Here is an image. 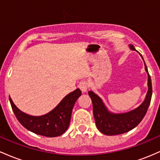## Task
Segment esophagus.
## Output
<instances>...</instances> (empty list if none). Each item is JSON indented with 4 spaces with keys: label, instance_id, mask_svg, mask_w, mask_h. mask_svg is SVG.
I'll return each instance as SVG.
<instances>
[{
    "label": "esophagus",
    "instance_id": "34e87169",
    "mask_svg": "<svg viewBox=\"0 0 160 160\" xmlns=\"http://www.w3.org/2000/svg\"><path fill=\"white\" fill-rule=\"evenodd\" d=\"M78 88H79L80 90L82 91V92H86V91H88V89L89 85L87 81L82 80L81 81L79 84H78Z\"/></svg>",
    "mask_w": 160,
    "mask_h": 160
}]
</instances>
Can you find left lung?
<instances>
[{
    "label": "left lung",
    "mask_w": 160,
    "mask_h": 160,
    "mask_svg": "<svg viewBox=\"0 0 160 160\" xmlns=\"http://www.w3.org/2000/svg\"><path fill=\"white\" fill-rule=\"evenodd\" d=\"M130 47L132 50H135L133 45H131ZM144 66L145 70L148 75V94L142 104L137 109L131 112L122 114L110 113L108 112L99 97L92 91H88L90 98L92 100L93 112H94L96 126L101 133L106 135H116V134L125 133L135 128L138 124L142 121L147 113L152 98L151 78H150V75H149L145 62Z\"/></svg>",
    "instance_id": "1"
}]
</instances>
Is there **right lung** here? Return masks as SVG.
Wrapping results in <instances>:
<instances>
[{
  "label": "right lung",
  "mask_w": 160,
  "mask_h": 160,
  "mask_svg": "<svg viewBox=\"0 0 160 160\" xmlns=\"http://www.w3.org/2000/svg\"><path fill=\"white\" fill-rule=\"evenodd\" d=\"M82 91L76 89L66 96L50 112L41 116H32L19 110L9 97L12 109L18 121L23 127L39 135L57 137L67 130L70 123L72 111Z\"/></svg>",
  "instance_id": "right-lung-1"
}]
</instances>
